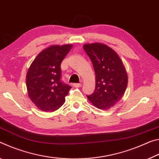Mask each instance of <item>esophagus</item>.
Instances as JSON below:
<instances>
[{"mask_svg":"<svg viewBox=\"0 0 159 159\" xmlns=\"http://www.w3.org/2000/svg\"><path fill=\"white\" fill-rule=\"evenodd\" d=\"M73 86L75 87H77V88H78V87H80L82 86V84H78V83H75V84H73Z\"/></svg>","mask_w":159,"mask_h":159,"instance_id":"1","label":"esophagus"}]
</instances>
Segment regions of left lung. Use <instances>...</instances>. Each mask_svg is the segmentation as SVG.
<instances>
[{
    "instance_id": "left-lung-1",
    "label": "left lung",
    "mask_w": 159,
    "mask_h": 159,
    "mask_svg": "<svg viewBox=\"0 0 159 159\" xmlns=\"http://www.w3.org/2000/svg\"><path fill=\"white\" fill-rule=\"evenodd\" d=\"M83 48L92 62L96 75L94 92L87 98L96 108L108 110L125 92L128 82L126 69L118 53L106 44L87 43Z\"/></svg>"
}]
</instances>
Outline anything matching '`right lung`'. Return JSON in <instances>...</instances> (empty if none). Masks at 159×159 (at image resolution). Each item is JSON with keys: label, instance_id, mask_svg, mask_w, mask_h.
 Wrapping results in <instances>:
<instances>
[{"label": "right lung", "instance_id": "obj_1", "mask_svg": "<svg viewBox=\"0 0 159 159\" xmlns=\"http://www.w3.org/2000/svg\"><path fill=\"white\" fill-rule=\"evenodd\" d=\"M72 44L52 45L41 51L26 76L28 96L39 110L53 112L66 101L71 87L62 83L61 65Z\"/></svg>", "mask_w": 159, "mask_h": 159}]
</instances>
